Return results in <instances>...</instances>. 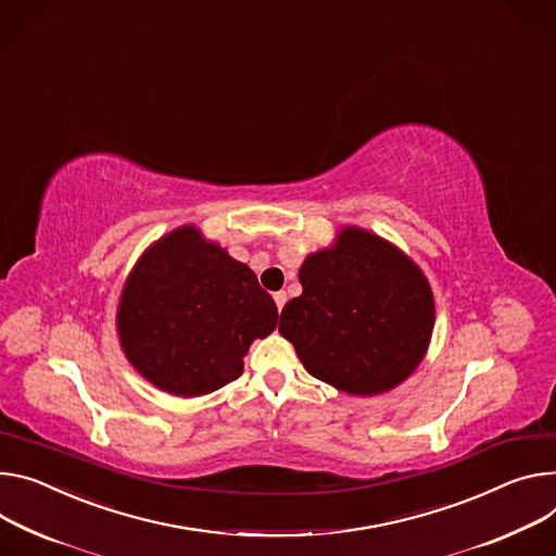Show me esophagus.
I'll return each instance as SVG.
<instances>
[{"mask_svg":"<svg viewBox=\"0 0 556 556\" xmlns=\"http://www.w3.org/2000/svg\"><path fill=\"white\" fill-rule=\"evenodd\" d=\"M286 299H288V296H286V292H283V290L275 292V304H277V311H279V313H281V308L286 306Z\"/></svg>","mask_w":556,"mask_h":556,"instance_id":"34e87169","label":"esophagus"}]
</instances>
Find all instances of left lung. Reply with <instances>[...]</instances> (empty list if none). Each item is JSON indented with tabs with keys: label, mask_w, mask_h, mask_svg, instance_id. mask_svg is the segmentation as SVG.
Wrapping results in <instances>:
<instances>
[{
	"label": "left lung",
	"mask_w": 556,
	"mask_h": 556,
	"mask_svg": "<svg viewBox=\"0 0 556 556\" xmlns=\"http://www.w3.org/2000/svg\"><path fill=\"white\" fill-rule=\"evenodd\" d=\"M301 294L279 332L319 381L352 394L394 390L424 362L434 330V294L424 270L394 243L362 226L304 260Z\"/></svg>",
	"instance_id": "1"
}]
</instances>
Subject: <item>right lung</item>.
Wrapping results in <instances>:
<instances>
[{
  "mask_svg": "<svg viewBox=\"0 0 556 556\" xmlns=\"http://www.w3.org/2000/svg\"><path fill=\"white\" fill-rule=\"evenodd\" d=\"M115 321L130 366L157 390L192 399L243 372L250 343L277 328V306L245 264L184 224L141 252Z\"/></svg>",
  "mask_w": 556,
  "mask_h": 556,
  "instance_id": "obj_1",
  "label": "right lung"
}]
</instances>
